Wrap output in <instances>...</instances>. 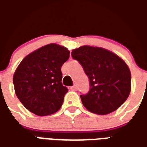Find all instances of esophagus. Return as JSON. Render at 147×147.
I'll use <instances>...</instances> for the list:
<instances>
[{"mask_svg":"<svg viewBox=\"0 0 147 147\" xmlns=\"http://www.w3.org/2000/svg\"><path fill=\"white\" fill-rule=\"evenodd\" d=\"M70 89L71 90H74V91H75V90H77V86H76V85H74V86H71V87H70Z\"/></svg>","mask_w":147,"mask_h":147,"instance_id":"obj_1","label":"esophagus"}]
</instances>
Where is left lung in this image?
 <instances>
[{"label":"left lung","mask_w":147,"mask_h":147,"mask_svg":"<svg viewBox=\"0 0 147 147\" xmlns=\"http://www.w3.org/2000/svg\"><path fill=\"white\" fill-rule=\"evenodd\" d=\"M71 56L81 64L90 80V91L80 95L85 108L98 115L120 108L131 87V71L125 61L106 49L90 45L75 49Z\"/></svg>","instance_id":"left-lung-1"}]
</instances>
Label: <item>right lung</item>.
<instances>
[{
    "label": "right lung",
    "instance_id": "add662e5",
    "mask_svg": "<svg viewBox=\"0 0 147 147\" xmlns=\"http://www.w3.org/2000/svg\"><path fill=\"white\" fill-rule=\"evenodd\" d=\"M70 51L51 43L27 55L13 75L15 93L28 110L38 116H49L61 109L67 87L61 83V66Z\"/></svg>",
    "mask_w": 147,
    "mask_h": 147
}]
</instances>
